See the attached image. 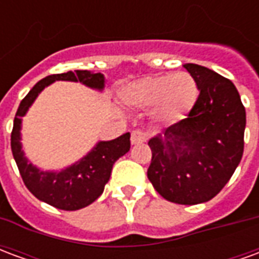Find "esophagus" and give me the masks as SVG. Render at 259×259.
<instances>
[{
  "mask_svg": "<svg viewBox=\"0 0 259 259\" xmlns=\"http://www.w3.org/2000/svg\"><path fill=\"white\" fill-rule=\"evenodd\" d=\"M146 139V135L140 132V130H135L133 133H132V137H130V141H132V144L136 146V144H141V143H144Z\"/></svg>",
  "mask_w": 259,
  "mask_h": 259,
  "instance_id": "1",
  "label": "esophagus"
}]
</instances>
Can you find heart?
<instances>
[{"label": "heart", "mask_w": 259, "mask_h": 259, "mask_svg": "<svg viewBox=\"0 0 259 259\" xmlns=\"http://www.w3.org/2000/svg\"><path fill=\"white\" fill-rule=\"evenodd\" d=\"M120 98L132 108L151 109V116L157 123L175 124L194 107L198 85L187 72L144 76L124 85Z\"/></svg>", "instance_id": "heart-1"}]
</instances>
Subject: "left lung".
Returning a JSON list of instances; mask_svg holds the SVG:
<instances>
[{"label":"left lung","instance_id":"1","mask_svg":"<svg viewBox=\"0 0 259 259\" xmlns=\"http://www.w3.org/2000/svg\"><path fill=\"white\" fill-rule=\"evenodd\" d=\"M183 66L200 96L187 118L150 139L147 176L165 200L194 205L213 198L239 166L245 109L230 80L201 65Z\"/></svg>","mask_w":259,"mask_h":259}]
</instances>
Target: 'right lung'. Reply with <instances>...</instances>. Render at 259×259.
I'll use <instances>...</instances> for the list:
<instances>
[{"mask_svg":"<svg viewBox=\"0 0 259 259\" xmlns=\"http://www.w3.org/2000/svg\"><path fill=\"white\" fill-rule=\"evenodd\" d=\"M58 80L79 81L97 91H102L105 87V76L93 73L90 70L51 74L40 80L18 108L11 135V148L20 176L31 194L58 209L76 211L90 205L102 194L111 178L113 163L130 150V133H124L113 140L98 141L84 157L61 170H42L37 168L29 161L22 148V118L36 101L38 94L47 85Z\"/></svg>","mask_w":259,"mask_h":259,"instance_id":"right-lung-1","label":"right lung"}]
</instances>
